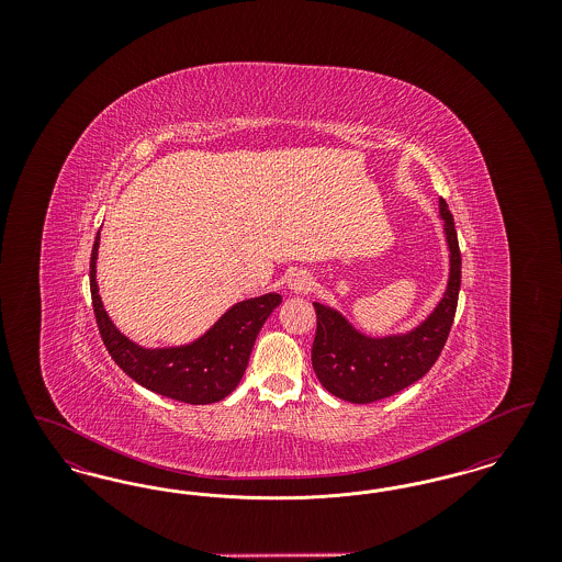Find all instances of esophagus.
Returning <instances> with one entry per match:
<instances>
[{"label":"esophagus","mask_w":562,"mask_h":562,"mask_svg":"<svg viewBox=\"0 0 562 562\" xmlns=\"http://www.w3.org/2000/svg\"><path fill=\"white\" fill-rule=\"evenodd\" d=\"M289 289H291V293H307L312 289V276L303 269L294 271L293 276L289 278Z\"/></svg>","instance_id":"34e87169"}]
</instances>
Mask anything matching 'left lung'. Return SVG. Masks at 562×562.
Returning <instances> with one entry per match:
<instances>
[{
  "instance_id": "left-lung-1",
  "label": "left lung",
  "mask_w": 562,
  "mask_h": 562,
  "mask_svg": "<svg viewBox=\"0 0 562 562\" xmlns=\"http://www.w3.org/2000/svg\"><path fill=\"white\" fill-rule=\"evenodd\" d=\"M440 216L449 246V282L434 312L419 326L404 335L369 337L353 328L337 310L314 303L318 326L312 346V367L333 396L353 404L394 396L419 381L438 360L453 326L461 286V252L453 214L442 198Z\"/></svg>"
}]
</instances>
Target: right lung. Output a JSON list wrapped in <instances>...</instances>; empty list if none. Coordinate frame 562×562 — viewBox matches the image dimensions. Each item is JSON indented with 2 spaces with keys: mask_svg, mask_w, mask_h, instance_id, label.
I'll list each match as a JSON object with an SVG mask.
<instances>
[{
  "mask_svg": "<svg viewBox=\"0 0 562 562\" xmlns=\"http://www.w3.org/2000/svg\"><path fill=\"white\" fill-rule=\"evenodd\" d=\"M97 257L99 234L90 255V294L99 333L115 364L138 385L172 401L211 404L229 396L248 367L261 326L282 303V296L268 293L236 303L188 346L140 348L109 321L97 284Z\"/></svg>",
  "mask_w": 562,
  "mask_h": 562,
  "instance_id": "add662e5",
  "label": "right lung"
}]
</instances>
